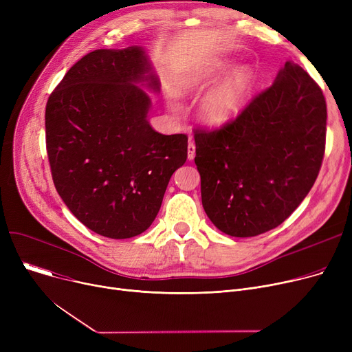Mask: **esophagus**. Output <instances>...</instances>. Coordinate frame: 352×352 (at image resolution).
<instances>
[{"label":"esophagus","instance_id":"1","mask_svg":"<svg viewBox=\"0 0 352 352\" xmlns=\"http://www.w3.org/2000/svg\"><path fill=\"white\" fill-rule=\"evenodd\" d=\"M195 157V144L194 142H190L188 144V160H194Z\"/></svg>","mask_w":352,"mask_h":352}]
</instances>
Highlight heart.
Masks as SVG:
<instances>
[{
    "instance_id": "obj_1",
    "label": "heart",
    "mask_w": 352,
    "mask_h": 352,
    "mask_svg": "<svg viewBox=\"0 0 352 352\" xmlns=\"http://www.w3.org/2000/svg\"><path fill=\"white\" fill-rule=\"evenodd\" d=\"M228 68L224 61H215L192 72L181 84L182 92L199 91L212 84ZM254 87V76L247 67H238L230 71L224 78L212 85L199 102V116L210 125H226L241 113ZM170 109L177 107L170 102Z\"/></svg>"
}]
</instances>
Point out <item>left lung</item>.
<instances>
[{
  "mask_svg": "<svg viewBox=\"0 0 352 352\" xmlns=\"http://www.w3.org/2000/svg\"><path fill=\"white\" fill-rule=\"evenodd\" d=\"M325 126L321 88L287 61L235 121L195 131L201 199L211 223L238 238L283 224L318 177Z\"/></svg>",
  "mask_w": 352,
  "mask_h": 352,
  "instance_id": "8db88e82",
  "label": "left lung"
}]
</instances>
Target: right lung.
<instances>
[{
    "mask_svg": "<svg viewBox=\"0 0 352 352\" xmlns=\"http://www.w3.org/2000/svg\"><path fill=\"white\" fill-rule=\"evenodd\" d=\"M160 78L145 48L96 50L65 74L45 108L54 186L78 221L102 236L140 235L155 219L188 138L148 121Z\"/></svg>",
    "mask_w": 352,
    "mask_h": 352,
    "instance_id": "right-lung-1",
    "label": "right lung"
}]
</instances>
